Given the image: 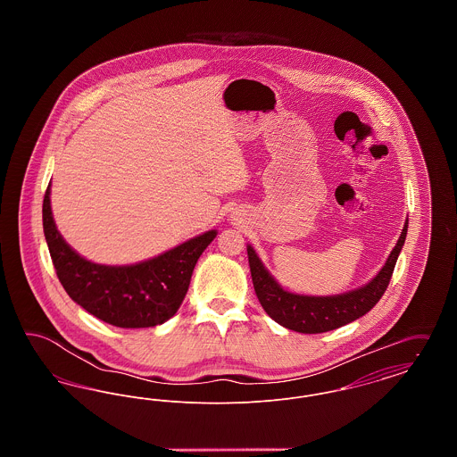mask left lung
<instances>
[{"instance_id": "8db88e82", "label": "left lung", "mask_w": 457, "mask_h": 457, "mask_svg": "<svg viewBox=\"0 0 457 457\" xmlns=\"http://www.w3.org/2000/svg\"><path fill=\"white\" fill-rule=\"evenodd\" d=\"M406 235L408 219L401 231V237L392 248L391 255L387 257L378 274L365 286L330 296L298 295L284 289L265 269L253 246L246 245L252 281L262 308L279 326L302 334H320L327 330H334L337 327L346 326L349 322L363 317L386 293L387 286L391 283L397 257L404 246Z\"/></svg>"}]
</instances>
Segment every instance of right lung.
Wrapping results in <instances>:
<instances>
[{"instance_id": "obj_1", "label": "right lung", "mask_w": 457, "mask_h": 457, "mask_svg": "<svg viewBox=\"0 0 457 457\" xmlns=\"http://www.w3.org/2000/svg\"><path fill=\"white\" fill-rule=\"evenodd\" d=\"M46 243L68 296L103 322L121 328L161 326L178 312L195 263L216 238L211 229L149 261L104 265L79 255L60 235L51 211V185L43 202Z\"/></svg>"}]
</instances>
